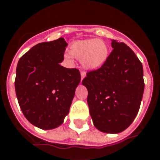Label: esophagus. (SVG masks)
I'll return each mask as SVG.
<instances>
[{
    "mask_svg": "<svg viewBox=\"0 0 160 160\" xmlns=\"http://www.w3.org/2000/svg\"><path fill=\"white\" fill-rule=\"evenodd\" d=\"M85 77H86V72H83V71H82L81 72V80L82 81V79H83Z\"/></svg>",
    "mask_w": 160,
    "mask_h": 160,
    "instance_id": "esophagus-1",
    "label": "esophagus"
}]
</instances>
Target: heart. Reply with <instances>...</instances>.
Masks as SVG:
<instances>
[{
    "mask_svg": "<svg viewBox=\"0 0 160 160\" xmlns=\"http://www.w3.org/2000/svg\"><path fill=\"white\" fill-rule=\"evenodd\" d=\"M71 57L81 61L82 66L88 71H96L106 63L109 49L104 41L97 39L78 40L70 46ZM69 58V56H68Z\"/></svg>",
    "mask_w": 160,
    "mask_h": 160,
    "instance_id": "heart-1",
    "label": "heart"
}]
</instances>
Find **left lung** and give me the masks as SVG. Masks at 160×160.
<instances>
[{
  "label": "left lung",
  "instance_id": "1",
  "mask_svg": "<svg viewBox=\"0 0 160 160\" xmlns=\"http://www.w3.org/2000/svg\"><path fill=\"white\" fill-rule=\"evenodd\" d=\"M112 47L106 63L88 72L82 83L88 91L87 100L94 126L102 132L117 134L135 120L145 82L142 63L132 49L114 39Z\"/></svg>",
  "mask_w": 160,
  "mask_h": 160
}]
</instances>
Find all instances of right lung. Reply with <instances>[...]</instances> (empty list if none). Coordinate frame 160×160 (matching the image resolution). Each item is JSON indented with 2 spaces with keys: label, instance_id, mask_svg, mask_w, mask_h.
Segmentation results:
<instances>
[{
  "label": "right lung",
  "instance_id": "add662e5",
  "mask_svg": "<svg viewBox=\"0 0 160 160\" xmlns=\"http://www.w3.org/2000/svg\"><path fill=\"white\" fill-rule=\"evenodd\" d=\"M68 44L63 38L34 45L20 58L15 88L23 114L42 130L62 125L81 76L76 68L59 64Z\"/></svg>",
  "mask_w": 160,
  "mask_h": 160
}]
</instances>
